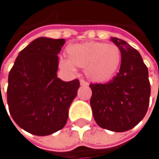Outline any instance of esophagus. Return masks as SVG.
I'll list each match as a JSON object with an SVG mask.
<instances>
[{"instance_id":"34e87169","label":"esophagus","mask_w":159,"mask_h":159,"mask_svg":"<svg viewBox=\"0 0 159 159\" xmlns=\"http://www.w3.org/2000/svg\"><path fill=\"white\" fill-rule=\"evenodd\" d=\"M80 85L81 86H89V83L87 81H85L84 79H81V80H80Z\"/></svg>"}]
</instances>
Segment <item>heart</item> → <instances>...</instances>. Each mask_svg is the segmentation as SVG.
Masks as SVG:
<instances>
[{
    "label": "heart",
    "mask_w": 159,
    "mask_h": 159,
    "mask_svg": "<svg viewBox=\"0 0 159 159\" xmlns=\"http://www.w3.org/2000/svg\"><path fill=\"white\" fill-rule=\"evenodd\" d=\"M66 58L60 59V66L70 72L75 67L85 68L86 75L96 83L110 81L118 71L121 64V52L113 43L89 41L69 44L65 49Z\"/></svg>",
    "instance_id": "heart-1"
}]
</instances>
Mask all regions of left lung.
Listing matches in <instances>:
<instances>
[{"instance_id":"obj_1","label":"left lung","mask_w":159,"mask_h":159,"mask_svg":"<svg viewBox=\"0 0 159 159\" xmlns=\"http://www.w3.org/2000/svg\"><path fill=\"white\" fill-rule=\"evenodd\" d=\"M122 59L119 72L106 84H90V105L96 123L102 129L123 132L144 117L151 93L148 69L140 53L124 40L112 37Z\"/></svg>"}]
</instances>
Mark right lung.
I'll use <instances>...</instances> for the list:
<instances>
[{
    "mask_svg": "<svg viewBox=\"0 0 159 159\" xmlns=\"http://www.w3.org/2000/svg\"><path fill=\"white\" fill-rule=\"evenodd\" d=\"M64 43V39H35L19 52L9 72L10 115L19 128L33 135L46 136L64 128L80 87L77 79L64 82L57 76V54Z\"/></svg>",
    "mask_w": 159,
    "mask_h": 159,
    "instance_id": "1",
    "label": "right lung"
}]
</instances>
